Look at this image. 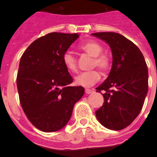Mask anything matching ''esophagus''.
Segmentation results:
<instances>
[{"mask_svg":"<svg viewBox=\"0 0 157 157\" xmlns=\"http://www.w3.org/2000/svg\"><path fill=\"white\" fill-rule=\"evenodd\" d=\"M85 91H86V94H90L94 90H90V89H86Z\"/></svg>","mask_w":157,"mask_h":157,"instance_id":"esophagus-1","label":"esophagus"}]
</instances>
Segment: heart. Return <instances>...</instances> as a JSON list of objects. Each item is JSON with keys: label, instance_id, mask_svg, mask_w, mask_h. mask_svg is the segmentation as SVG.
Listing matches in <instances>:
<instances>
[{"label": "heart", "instance_id": "obj_1", "mask_svg": "<svg viewBox=\"0 0 157 157\" xmlns=\"http://www.w3.org/2000/svg\"><path fill=\"white\" fill-rule=\"evenodd\" d=\"M80 49L86 52L90 56L94 57L92 66L98 67L102 71L109 70L111 65L110 58L108 55L102 53L103 48L97 41H90L83 43L80 45ZM63 63L70 72H75L77 71V59L71 52H67L63 56ZM101 78L99 71L96 70L90 71L81 72L75 78V84L84 87H90L95 84Z\"/></svg>", "mask_w": 157, "mask_h": 157}]
</instances>
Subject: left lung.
Returning a JSON list of instances; mask_svg holds the SVG:
<instances>
[{
    "mask_svg": "<svg viewBox=\"0 0 157 157\" xmlns=\"http://www.w3.org/2000/svg\"><path fill=\"white\" fill-rule=\"evenodd\" d=\"M110 46L112 66L109 76L96 88L104 105L96 111L98 121L110 130L129 126L139 115L148 93L149 73L139 48L127 37L114 32L92 34Z\"/></svg>",
    "mask_w": 157,
    "mask_h": 157,
    "instance_id": "1",
    "label": "left lung"
}]
</instances>
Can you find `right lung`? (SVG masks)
<instances>
[{
    "mask_svg": "<svg viewBox=\"0 0 157 157\" xmlns=\"http://www.w3.org/2000/svg\"><path fill=\"white\" fill-rule=\"evenodd\" d=\"M79 34L50 33L32 42L23 52L16 84L27 119L44 132L63 128L70 120L82 86H69L73 78L63 63V54Z\"/></svg>",
    "mask_w": 157,
    "mask_h": 157,
    "instance_id": "1",
    "label": "right lung"
}]
</instances>
